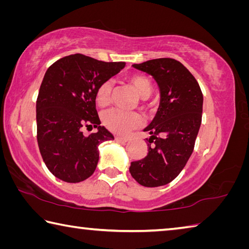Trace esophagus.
I'll return each mask as SVG.
<instances>
[{
  "label": "esophagus",
  "instance_id": "1",
  "mask_svg": "<svg viewBox=\"0 0 249 249\" xmlns=\"http://www.w3.org/2000/svg\"><path fill=\"white\" fill-rule=\"evenodd\" d=\"M115 140H116V142H128L129 138L124 137V136H115Z\"/></svg>",
  "mask_w": 249,
  "mask_h": 249
}]
</instances>
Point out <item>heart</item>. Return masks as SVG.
I'll return each instance as SVG.
<instances>
[{
    "label": "heart",
    "mask_w": 249,
    "mask_h": 249,
    "mask_svg": "<svg viewBox=\"0 0 249 249\" xmlns=\"http://www.w3.org/2000/svg\"><path fill=\"white\" fill-rule=\"evenodd\" d=\"M138 93L142 98H148L152 91V84L147 76L135 74L128 78ZM113 83L106 80L99 86L96 92V102L99 107L109 106L112 101ZM102 122L106 127L115 134H127L132 129L139 127L142 123V116L137 112H128L121 109L107 110L102 114Z\"/></svg>",
    "instance_id": "obj_1"
}]
</instances>
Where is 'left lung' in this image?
<instances>
[{"instance_id": "8db88e82", "label": "left lung", "mask_w": 249, "mask_h": 249, "mask_svg": "<svg viewBox=\"0 0 249 249\" xmlns=\"http://www.w3.org/2000/svg\"><path fill=\"white\" fill-rule=\"evenodd\" d=\"M133 66L156 79L161 99L155 119L143 129L151 135L147 156L132 162L129 172L144 187L163 186L182 172L192 156L201 124L202 92L191 71L174 58Z\"/></svg>"}]
</instances>
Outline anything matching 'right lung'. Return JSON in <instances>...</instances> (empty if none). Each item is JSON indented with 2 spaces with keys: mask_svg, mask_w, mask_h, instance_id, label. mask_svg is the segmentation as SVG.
Instances as JSON below:
<instances>
[{
  "mask_svg": "<svg viewBox=\"0 0 249 249\" xmlns=\"http://www.w3.org/2000/svg\"><path fill=\"white\" fill-rule=\"evenodd\" d=\"M125 66L102 62L84 54L62 57L49 67L37 98V140L49 171L66 183H79L93 174L98 146L114 136L96 110V92ZM83 127L97 132L84 137Z\"/></svg>",
  "mask_w": 249,
  "mask_h": 249,
  "instance_id": "obj_1",
  "label": "right lung"
}]
</instances>
